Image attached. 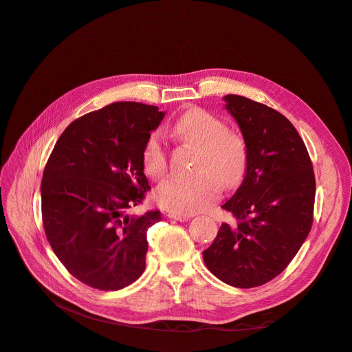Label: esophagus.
<instances>
[{
    "mask_svg": "<svg viewBox=\"0 0 352 352\" xmlns=\"http://www.w3.org/2000/svg\"><path fill=\"white\" fill-rule=\"evenodd\" d=\"M167 217L175 219V220H177V221H188V220L190 219L189 214H176V212H168Z\"/></svg>",
    "mask_w": 352,
    "mask_h": 352,
    "instance_id": "esophagus-1",
    "label": "esophagus"
}]
</instances>
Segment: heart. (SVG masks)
<instances>
[{
	"mask_svg": "<svg viewBox=\"0 0 352 352\" xmlns=\"http://www.w3.org/2000/svg\"><path fill=\"white\" fill-rule=\"evenodd\" d=\"M175 135L198 148L194 170L188 177L170 176L155 190L157 204L176 214H195L212 204L223 188H235L248 166L245 138L228 129L220 117L204 109H192L179 117ZM142 166L154 180L167 172V150L160 132H153L144 145Z\"/></svg>",
	"mask_w": 352,
	"mask_h": 352,
	"instance_id": "1",
	"label": "heart"
}]
</instances>
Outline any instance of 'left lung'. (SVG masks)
<instances>
[{
    "mask_svg": "<svg viewBox=\"0 0 352 352\" xmlns=\"http://www.w3.org/2000/svg\"><path fill=\"white\" fill-rule=\"evenodd\" d=\"M248 146V166L239 189L223 208L221 223L202 252L207 269L235 287H255L280 274L313 226L316 177L311 158L283 114L241 95H226Z\"/></svg>",
    "mask_w": 352,
    "mask_h": 352,
    "instance_id": "1",
    "label": "left lung"
}]
</instances>
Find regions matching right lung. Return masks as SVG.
Masks as SVG:
<instances>
[{
	"label": "right lung",
	"mask_w": 352,
	"mask_h": 352,
	"mask_svg": "<svg viewBox=\"0 0 352 352\" xmlns=\"http://www.w3.org/2000/svg\"><path fill=\"white\" fill-rule=\"evenodd\" d=\"M164 113L142 102H113L72 122L41 182L42 223L70 274L100 291H117L145 270L146 230L162 212L129 214L150 190L144 145Z\"/></svg>",
	"instance_id": "right-lung-1"
}]
</instances>
